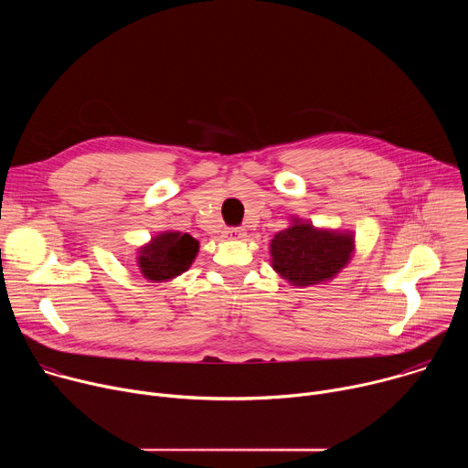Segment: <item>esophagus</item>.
<instances>
[{"mask_svg": "<svg viewBox=\"0 0 468 468\" xmlns=\"http://www.w3.org/2000/svg\"><path fill=\"white\" fill-rule=\"evenodd\" d=\"M244 237H246V231L242 228H229V229H226V239H229V240H240Z\"/></svg>", "mask_w": 468, "mask_h": 468, "instance_id": "1", "label": "esophagus"}]
</instances>
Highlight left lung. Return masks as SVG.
Listing matches in <instances>:
<instances>
[{
	"label": "left lung",
	"instance_id": "obj_1",
	"mask_svg": "<svg viewBox=\"0 0 468 468\" xmlns=\"http://www.w3.org/2000/svg\"><path fill=\"white\" fill-rule=\"evenodd\" d=\"M354 233L318 229L294 218L271 242L272 269L296 287L320 285L335 278L354 255Z\"/></svg>",
	"mask_w": 468,
	"mask_h": 468
}]
</instances>
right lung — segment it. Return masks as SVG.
Listing matches in <instances>:
<instances>
[{
	"label": "right lung",
	"instance_id": "add662e5",
	"mask_svg": "<svg viewBox=\"0 0 468 468\" xmlns=\"http://www.w3.org/2000/svg\"><path fill=\"white\" fill-rule=\"evenodd\" d=\"M197 250L199 242L188 233L165 231L139 250L137 264L146 280L161 283L188 271Z\"/></svg>",
	"mask_w": 468,
	"mask_h": 468
}]
</instances>
